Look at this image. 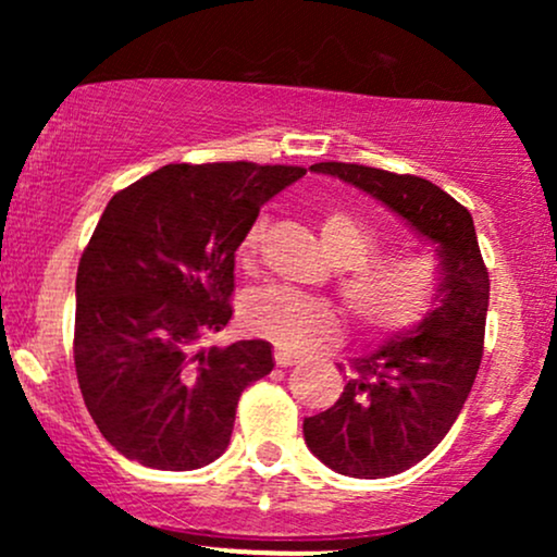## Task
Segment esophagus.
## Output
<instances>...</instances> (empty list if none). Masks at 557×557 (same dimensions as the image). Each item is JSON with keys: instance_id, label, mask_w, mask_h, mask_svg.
I'll list each match as a JSON object with an SVG mask.
<instances>
[{"instance_id": "esophagus-1", "label": "esophagus", "mask_w": 557, "mask_h": 557, "mask_svg": "<svg viewBox=\"0 0 557 557\" xmlns=\"http://www.w3.org/2000/svg\"><path fill=\"white\" fill-rule=\"evenodd\" d=\"M298 361H300V354H296V350L274 348V363H277V367H293V363Z\"/></svg>"}]
</instances>
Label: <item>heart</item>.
Here are the masks:
<instances>
[{
	"label": "heart",
	"instance_id": "b5f03b06",
	"mask_svg": "<svg viewBox=\"0 0 557 557\" xmlns=\"http://www.w3.org/2000/svg\"><path fill=\"white\" fill-rule=\"evenodd\" d=\"M267 220L259 216L240 243V259L257 253ZM322 238L343 267L341 293L356 319L369 330H408L426 317L443 287V264L430 251H400L372 257L376 233L354 214L332 209L322 220ZM248 332L285 348H314L341 335V314L324 298L304 296L283 285L248 293L240 304Z\"/></svg>",
	"mask_w": 557,
	"mask_h": 557
}]
</instances>
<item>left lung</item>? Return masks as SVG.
Masks as SVG:
<instances>
[{
    "mask_svg": "<svg viewBox=\"0 0 557 557\" xmlns=\"http://www.w3.org/2000/svg\"><path fill=\"white\" fill-rule=\"evenodd\" d=\"M311 170L385 203L432 243L443 264L434 309L356 359L335 406L304 419L306 445L332 471L393 476L430 456L469 398L482 363L490 274L469 209L434 183L345 162Z\"/></svg>",
    "mask_w": 557,
    "mask_h": 557,
    "instance_id": "8db88e82",
    "label": "left lung"
}]
</instances>
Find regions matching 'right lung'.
Segmentation results:
<instances>
[{
  "label": "right lung",
  "mask_w": 557,
  "mask_h": 557,
  "mask_svg": "<svg viewBox=\"0 0 557 557\" xmlns=\"http://www.w3.org/2000/svg\"><path fill=\"white\" fill-rule=\"evenodd\" d=\"M304 168L164 164L112 196L75 277V372L114 450L162 471L225 453L240 393L274 369L267 341L203 345L233 317L235 251Z\"/></svg>",
  "instance_id": "add662e5"
}]
</instances>
